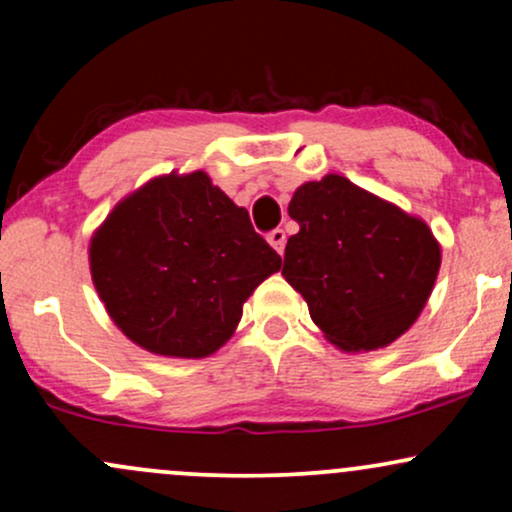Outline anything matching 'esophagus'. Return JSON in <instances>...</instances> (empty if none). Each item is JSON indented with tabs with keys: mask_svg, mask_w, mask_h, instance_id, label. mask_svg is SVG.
I'll list each match as a JSON object with an SVG mask.
<instances>
[{
	"mask_svg": "<svg viewBox=\"0 0 512 512\" xmlns=\"http://www.w3.org/2000/svg\"><path fill=\"white\" fill-rule=\"evenodd\" d=\"M267 240H269V245H272V248L279 252V255H284V248H286V233L281 231V228H274L272 233H269L267 236Z\"/></svg>",
	"mask_w": 512,
	"mask_h": 512,
	"instance_id": "esophagus-1",
	"label": "esophagus"
}]
</instances>
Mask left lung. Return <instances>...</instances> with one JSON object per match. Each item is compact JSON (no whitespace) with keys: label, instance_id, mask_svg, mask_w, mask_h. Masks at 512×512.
<instances>
[{"label":"left lung","instance_id":"1","mask_svg":"<svg viewBox=\"0 0 512 512\" xmlns=\"http://www.w3.org/2000/svg\"><path fill=\"white\" fill-rule=\"evenodd\" d=\"M301 231L284 252V279L342 351H373L421 315L440 269V245L424 221L342 175L293 192Z\"/></svg>","mask_w":512,"mask_h":512}]
</instances>
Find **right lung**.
<instances>
[{
	"label": "right lung",
	"instance_id": "1",
	"mask_svg": "<svg viewBox=\"0 0 512 512\" xmlns=\"http://www.w3.org/2000/svg\"><path fill=\"white\" fill-rule=\"evenodd\" d=\"M122 332L158 356L202 358L231 339L243 303L281 257L209 175H163L110 211L88 248Z\"/></svg>",
	"mask_w": 512,
	"mask_h": 512
}]
</instances>
